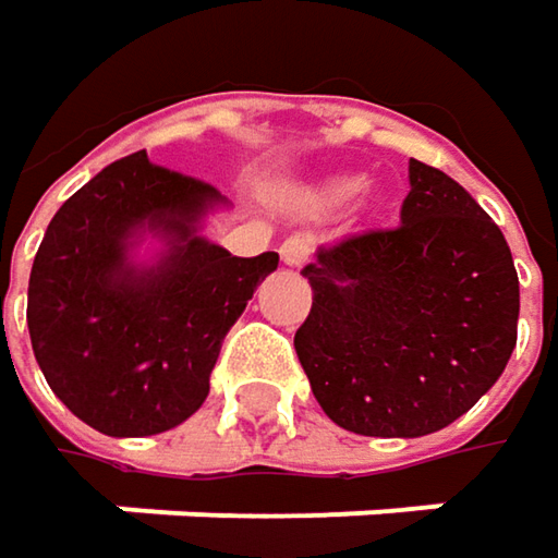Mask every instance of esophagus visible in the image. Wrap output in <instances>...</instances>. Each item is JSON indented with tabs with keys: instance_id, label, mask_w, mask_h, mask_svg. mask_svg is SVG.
Instances as JSON below:
<instances>
[{
	"instance_id": "obj_1",
	"label": "esophagus",
	"mask_w": 558,
	"mask_h": 558,
	"mask_svg": "<svg viewBox=\"0 0 558 558\" xmlns=\"http://www.w3.org/2000/svg\"><path fill=\"white\" fill-rule=\"evenodd\" d=\"M311 247H314L311 235H304V232L289 235L286 241H282V247H279V254H282V264L286 266L307 264V257H311Z\"/></svg>"
}]
</instances>
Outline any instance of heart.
<instances>
[{
    "instance_id": "b5f03b06",
    "label": "heart",
    "mask_w": 558,
    "mask_h": 558,
    "mask_svg": "<svg viewBox=\"0 0 558 558\" xmlns=\"http://www.w3.org/2000/svg\"><path fill=\"white\" fill-rule=\"evenodd\" d=\"M361 187H364V179H361V175H336V179H329L326 184H320V187L311 194V201H314V207H339V204H349Z\"/></svg>"
}]
</instances>
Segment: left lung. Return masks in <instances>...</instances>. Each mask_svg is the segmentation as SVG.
Segmentation results:
<instances>
[{
	"label": "left lung",
	"mask_w": 558,
	"mask_h": 558,
	"mask_svg": "<svg viewBox=\"0 0 558 558\" xmlns=\"http://www.w3.org/2000/svg\"><path fill=\"white\" fill-rule=\"evenodd\" d=\"M396 229L317 251L294 351L339 427L427 436L459 421L506 371L518 339V272L499 226L446 172L408 162Z\"/></svg>",
	"instance_id": "left-lung-1"
}]
</instances>
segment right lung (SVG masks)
Returning <instances> with one entry per match:
<instances>
[{
  "instance_id": "obj_1",
  "label": "right lung",
  "mask_w": 558,
  "mask_h": 558,
  "mask_svg": "<svg viewBox=\"0 0 558 558\" xmlns=\"http://www.w3.org/2000/svg\"><path fill=\"white\" fill-rule=\"evenodd\" d=\"M226 197L147 150L106 166L52 216L27 286V329L49 389L106 436H154L209 392L226 332L279 254L232 257L201 235ZM144 234L167 247L134 265Z\"/></svg>"
}]
</instances>
